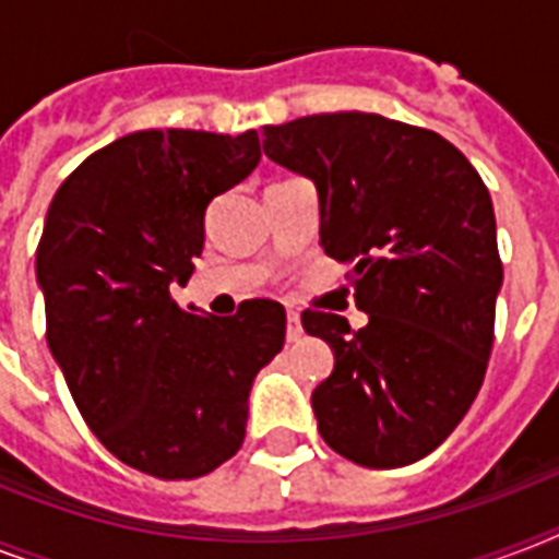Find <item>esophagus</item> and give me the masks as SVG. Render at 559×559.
<instances>
[{"mask_svg": "<svg viewBox=\"0 0 559 559\" xmlns=\"http://www.w3.org/2000/svg\"><path fill=\"white\" fill-rule=\"evenodd\" d=\"M301 333H305V328H301L298 313H287V342H298L301 340Z\"/></svg>", "mask_w": 559, "mask_h": 559, "instance_id": "esophagus-1", "label": "esophagus"}]
</instances>
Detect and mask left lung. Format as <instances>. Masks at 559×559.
<instances>
[{
    "label": "left lung",
    "mask_w": 559,
    "mask_h": 559,
    "mask_svg": "<svg viewBox=\"0 0 559 559\" xmlns=\"http://www.w3.org/2000/svg\"><path fill=\"white\" fill-rule=\"evenodd\" d=\"M263 153L319 191V243L350 266L368 324L307 310L333 371L313 389L324 443L394 469L441 447L473 406L493 348L502 261L493 202L432 130L373 112L263 127Z\"/></svg>",
    "instance_id": "obj_1"
}]
</instances>
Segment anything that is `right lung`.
Masks as SVG:
<instances>
[{"label":"right lung","instance_id":"obj_1","mask_svg":"<svg viewBox=\"0 0 559 559\" xmlns=\"http://www.w3.org/2000/svg\"><path fill=\"white\" fill-rule=\"evenodd\" d=\"M261 162L254 130H139L78 165L37 246L46 340L83 420L118 461L197 478L240 450L249 391L284 348L287 313L254 298L235 316L182 310L209 202Z\"/></svg>","mask_w":559,"mask_h":559}]
</instances>
